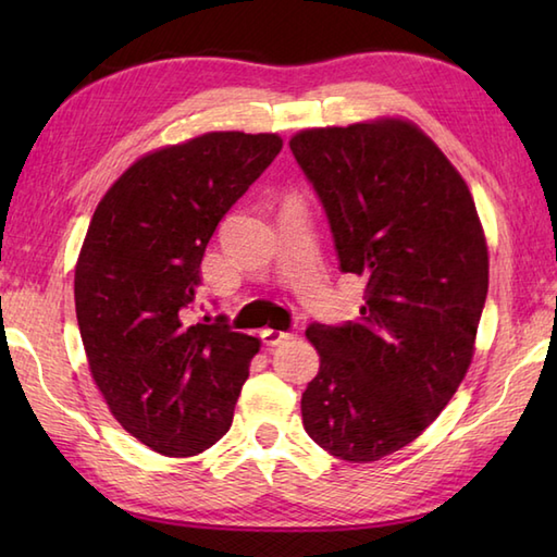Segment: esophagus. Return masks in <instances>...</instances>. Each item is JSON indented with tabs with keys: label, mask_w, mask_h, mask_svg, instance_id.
I'll return each instance as SVG.
<instances>
[{
	"label": "esophagus",
	"mask_w": 557,
	"mask_h": 557,
	"mask_svg": "<svg viewBox=\"0 0 557 557\" xmlns=\"http://www.w3.org/2000/svg\"><path fill=\"white\" fill-rule=\"evenodd\" d=\"M260 339L265 342L268 347H277V345H282V342H289V339H294V335L292 333H285V330H263V333H260Z\"/></svg>",
	"instance_id": "34e87169"
}]
</instances>
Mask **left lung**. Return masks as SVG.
Segmentation results:
<instances>
[{
	"mask_svg": "<svg viewBox=\"0 0 557 557\" xmlns=\"http://www.w3.org/2000/svg\"><path fill=\"white\" fill-rule=\"evenodd\" d=\"M289 148L339 270L366 277L357 321L306 327L321 369L301 395L304 429L363 465L417 441L465 381L488 248L465 180L413 124L306 128Z\"/></svg>",
	"mask_w": 557,
	"mask_h": 557,
	"instance_id": "left-lung-1",
	"label": "left lung"
}]
</instances>
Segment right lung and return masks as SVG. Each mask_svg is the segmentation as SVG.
I'll return each mask as SVG.
<instances>
[{
    "instance_id": "add662e5",
    "label": "right lung",
    "mask_w": 557,
    "mask_h": 557,
    "mask_svg": "<svg viewBox=\"0 0 557 557\" xmlns=\"http://www.w3.org/2000/svg\"><path fill=\"white\" fill-rule=\"evenodd\" d=\"M282 150L277 134L212 132L134 162L90 220L74 297L92 381L114 419L168 457L230 431L260 342L188 321L220 220Z\"/></svg>"
}]
</instances>
